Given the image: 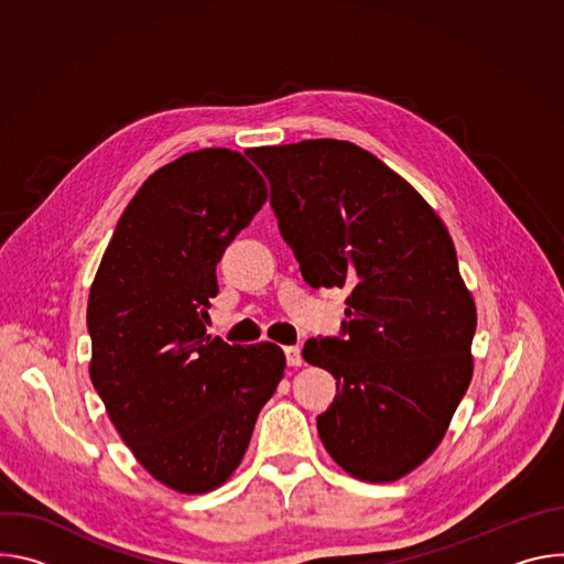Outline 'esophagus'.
<instances>
[{
    "label": "esophagus",
    "mask_w": 564,
    "mask_h": 564,
    "mask_svg": "<svg viewBox=\"0 0 564 564\" xmlns=\"http://www.w3.org/2000/svg\"><path fill=\"white\" fill-rule=\"evenodd\" d=\"M283 352H285L288 366H301V364H303V357H301V348H299V346H285Z\"/></svg>",
    "instance_id": "obj_1"
}]
</instances>
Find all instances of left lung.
<instances>
[{"instance_id": "obj_1", "label": "left lung", "mask_w": 564, "mask_h": 564, "mask_svg": "<svg viewBox=\"0 0 564 564\" xmlns=\"http://www.w3.org/2000/svg\"><path fill=\"white\" fill-rule=\"evenodd\" d=\"M248 155L270 183L305 283L350 288L341 335L303 348L337 379L318 437L350 475L399 479L437 448L473 375L477 314L451 234L404 178L352 142Z\"/></svg>"}]
</instances>
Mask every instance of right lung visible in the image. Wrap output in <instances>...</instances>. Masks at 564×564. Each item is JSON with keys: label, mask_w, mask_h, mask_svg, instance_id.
<instances>
[{"label": "right lung", "mask_w": 564, "mask_h": 564, "mask_svg": "<svg viewBox=\"0 0 564 564\" xmlns=\"http://www.w3.org/2000/svg\"><path fill=\"white\" fill-rule=\"evenodd\" d=\"M268 187L238 151L200 149L144 181L89 294L91 381L135 459L181 494H205L243 459L285 355L209 337L216 263Z\"/></svg>", "instance_id": "add662e5"}]
</instances>
